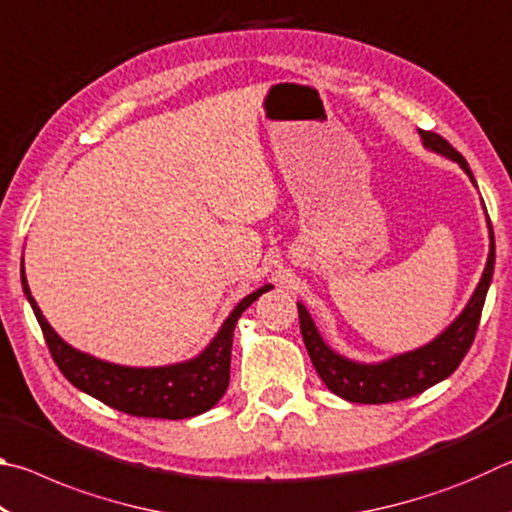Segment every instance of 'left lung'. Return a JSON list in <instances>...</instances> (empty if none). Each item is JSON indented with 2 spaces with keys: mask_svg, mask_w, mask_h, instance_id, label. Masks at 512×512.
<instances>
[{
  "mask_svg": "<svg viewBox=\"0 0 512 512\" xmlns=\"http://www.w3.org/2000/svg\"><path fill=\"white\" fill-rule=\"evenodd\" d=\"M420 137L422 146L427 151H433L443 155L447 160L458 162V167L470 176L472 185L476 187L470 164H467V160L452 144L431 131H420ZM485 221H488L490 253L481 280L476 284L472 298L467 300L465 309L452 320V325L445 327L436 339L422 345V348L395 354V357L377 363L352 361L329 348L323 336H320L314 318L309 316L307 307L298 302L302 341L307 345L309 359L314 363L318 377L325 381L329 391L343 397V400L357 404L400 402L406 400V397L420 395L427 391V388L436 386L438 381L447 379L458 366H461L463 357L474 341L483 302L485 296H488L492 273H495V232H492L488 214H485Z\"/></svg>",
  "mask_w": 512,
  "mask_h": 512,
  "instance_id": "left-lung-1",
  "label": "left lung"
}]
</instances>
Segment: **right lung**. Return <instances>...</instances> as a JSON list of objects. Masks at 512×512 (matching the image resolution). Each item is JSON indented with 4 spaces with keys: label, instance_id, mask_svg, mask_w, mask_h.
Masks as SVG:
<instances>
[{
    "label": "right lung",
    "instance_id": "right-lung-1",
    "mask_svg": "<svg viewBox=\"0 0 512 512\" xmlns=\"http://www.w3.org/2000/svg\"><path fill=\"white\" fill-rule=\"evenodd\" d=\"M20 277L24 296L38 318L51 357L60 372L79 391L97 397L99 402L112 406V409L137 415V418L160 420L194 418V415L210 411L221 400L230 384V352L237 320L262 293L273 289V284H264L257 291L248 293L244 300H239L230 316L223 320L219 332L214 334V339L194 359L169 363V366L135 368L97 359L65 343L56 334V329L47 323L38 302L31 296L27 275H24V257Z\"/></svg>",
    "mask_w": 512,
    "mask_h": 512
}]
</instances>
